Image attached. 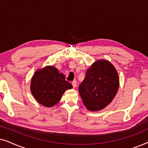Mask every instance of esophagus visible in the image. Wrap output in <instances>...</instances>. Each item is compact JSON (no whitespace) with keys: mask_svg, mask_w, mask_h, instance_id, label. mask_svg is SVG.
Listing matches in <instances>:
<instances>
[{"mask_svg":"<svg viewBox=\"0 0 148 148\" xmlns=\"http://www.w3.org/2000/svg\"><path fill=\"white\" fill-rule=\"evenodd\" d=\"M71 84H72V86H73V88H75V87L77 86V82H76V81H73Z\"/></svg>","mask_w":148,"mask_h":148,"instance_id":"obj_1","label":"esophagus"}]
</instances>
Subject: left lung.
<instances>
[{"mask_svg":"<svg viewBox=\"0 0 148 148\" xmlns=\"http://www.w3.org/2000/svg\"><path fill=\"white\" fill-rule=\"evenodd\" d=\"M119 86V75L114 66L107 60H100L87 71L79 93L88 110L98 111L112 102Z\"/></svg>","mask_w":148,"mask_h":148,"instance_id":"left-lung-1","label":"left lung"}]
</instances>
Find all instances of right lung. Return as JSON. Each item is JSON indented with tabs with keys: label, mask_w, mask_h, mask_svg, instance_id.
Segmentation results:
<instances>
[{
	"label": "right lung",
	"mask_w": 148,
	"mask_h": 148,
	"mask_svg": "<svg viewBox=\"0 0 148 148\" xmlns=\"http://www.w3.org/2000/svg\"><path fill=\"white\" fill-rule=\"evenodd\" d=\"M73 88L57 69L48 66L37 71L31 82V92L40 104L52 107L59 102L64 91Z\"/></svg>",
	"instance_id": "add662e5"
}]
</instances>
